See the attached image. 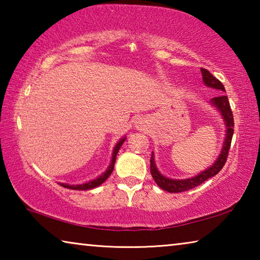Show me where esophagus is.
I'll use <instances>...</instances> for the list:
<instances>
[{"label":"esophagus","instance_id":"34e87169","mask_svg":"<svg viewBox=\"0 0 260 260\" xmlns=\"http://www.w3.org/2000/svg\"><path fill=\"white\" fill-rule=\"evenodd\" d=\"M138 127H139V129H144V128H146V122H144V121H140Z\"/></svg>","mask_w":260,"mask_h":260}]
</instances>
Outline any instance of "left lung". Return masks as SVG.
I'll return each mask as SVG.
<instances>
[{
  "label": "left lung",
  "instance_id": "8db88e82",
  "mask_svg": "<svg viewBox=\"0 0 260 260\" xmlns=\"http://www.w3.org/2000/svg\"><path fill=\"white\" fill-rule=\"evenodd\" d=\"M202 72V78H203V81L205 86L214 88V89L222 90L225 91V87L221 82H220L217 78L213 77L206 69H201ZM211 103L217 108L220 114L222 116V119L225 121L226 125V139L225 142H223L222 150L220 152L219 157L217 160L214 161L212 166L209 167L208 170L203 171L200 174H197L196 177L189 178V179H183V180H178V179H169L162 175L159 171L157 170L156 164H155V156H153V152L151 153L150 158V172L155 182L158 184V187H160L162 190H166L169 192H182L189 190V189H192L197 186H200L201 183H203L206 180L214 177L215 174L220 172V170L222 169L223 165L227 160L228 157V151L231 149V143H232V138L233 133H234V118H233V112L230 105V101L225 94H221L217 96V98H213L211 100Z\"/></svg>",
  "mask_w": 260,
  "mask_h": 260
}]
</instances>
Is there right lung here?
Masks as SVG:
<instances>
[{"label": "right lung", "instance_id": "1", "mask_svg": "<svg viewBox=\"0 0 260 260\" xmlns=\"http://www.w3.org/2000/svg\"><path fill=\"white\" fill-rule=\"evenodd\" d=\"M126 138H122L119 141H118L116 147L113 149V152H112V160H111V164L108 167V170L105 171V172L100 175L99 178H96L95 180H91L89 182H86V183H82V184H67V183H60V186H63L64 188H68V189H73V190H89V189H93L99 187L100 184H102L105 180H107L110 174L112 173L113 171V167H114V162H116V158H117V153L119 151V149L121 147V144L125 142Z\"/></svg>", "mask_w": 260, "mask_h": 260}]
</instances>
